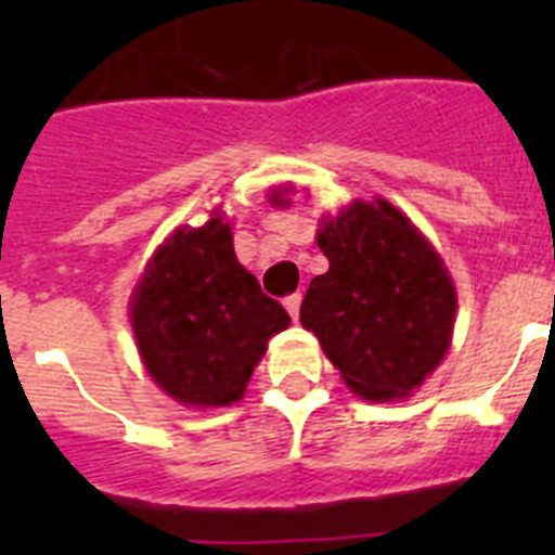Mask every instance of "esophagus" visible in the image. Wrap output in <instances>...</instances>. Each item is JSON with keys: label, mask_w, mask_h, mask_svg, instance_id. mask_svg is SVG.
Wrapping results in <instances>:
<instances>
[{"label": "esophagus", "mask_w": 555, "mask_h": 555, "mask_svg": "<svg viewBox=\"0 0 555 555\" xmlns=\"http://www.w3.org/2000/svg\"><path fill=\"white\" fill-rule=\"evenodd\" d=\"M300 302H302V294H288L286 300H283V306H286V311L292 313L294 322L300 320Z\"/></svg>", "instance_id": "1"}]
</instances>
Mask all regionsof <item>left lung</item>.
<instances>
[{
    "mask_svg": "<svg viewBox=\"0 0 555 555\" xmlns=\"http://www.w3.org/2000/svg\"><path fill=\"white\" fill-rule=\"evenodd\" d=\"M286 194L269 197L288 205ZM317 244L331 269L306 292L302 327L358 397H409L442 364L453 338L455 286L444 261L386 199H356L336 219H322Z\"/></svg>",
    "mask_w": 555,
    "mask_h": 555,
    "instance_id": "1",
    "label": "left lung"
}]
</instances>
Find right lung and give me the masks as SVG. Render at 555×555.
Segmentation results:
<instances>
[{"instance_id": "right-lung-1", "label": "right lung", "mask_w": 555, "mask_h": 555, "mask_svg": "<svg viewBox=\"0 0 555 555\" xmlns=\"http://www.w3.org/2000/svg\"><path fill=\"white\" fill-rule=\"evenodd\" d=\"M130 322L152 380L197 409L242 400L269 338L292 325L238 263L219 210L203 228H178L152 255Z\"/></svg>"}]
</instances>
